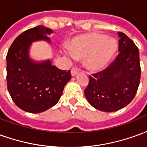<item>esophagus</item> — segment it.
Masks as SVG:
<instances>
[{
    "instance_id": "34e87169",
    "label": "esophagus",
    "mask_w": 147,
    "mask_h": 147,
    "mask_svg": "<svg viewBox=\"0 0 147 147\" xmlns=\"http://www.w3.org/2000/svg\"><path fill=\"white\" fill-rule=\"evenodd\" d=\"M79 71H80V69H79L78 67H73V68L71 69V76H75L79 72Z\"/></svg>"
}]
</instances>
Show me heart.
I'll return each mask as SVG.
<instances>
[{"label":"heart","instance_id":"b5f03b06","mask_svg":"<svg viewBox=\"0 0 147 147\" xmlns=\"http://www.w3.org/2000/svg\"><path fill=\"white\" fill-rule=\"evenodd\" d=\"M68 57L85 58L84 64L91 71H100L110 62L117 49V42L99 33L83 34L75 37L68 45Z\"/></svg>","mask_w":147,"mask_h":147}]
</instances>
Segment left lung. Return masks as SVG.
<instances>
[{"instance_id": "obj_1", "label": "left lung", "mask_w": 147, "mask_h": 147, "mask_svg": "<svg viewBox=\"0 0 147 147\" xmlns=\"http://www.w3.org/2000/svg\"><path fill=\"white\" fill-rule=\"evenodd\" d=\"M118 35L119 54L105 69L90 76L84 90L90 104L104 112L128 105L136 96L141 76L139 49L125 34Z\"/></svg>"}]
</instances>
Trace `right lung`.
<instances>
[{"label":"right lung","mask_w":147,"mask_h":147,"mask_svg":"<svg viewBox=\"0 0 147 147\" xmlns=\"http://www.w3.org/2000/svg\"><path fill=\"white\" fill-rule=\"evenodd\" d=\"M51 33L42 25L30 28L15 39L7 53L8 92L15 104L28 113H42L56 105L71 77L70 71L59 69L49 60L37 63L29 57L31 43L49 42L47 34Z\"/></svg>","instance_id":"add662e5"}]
</instances>
